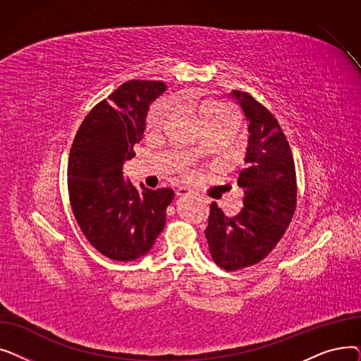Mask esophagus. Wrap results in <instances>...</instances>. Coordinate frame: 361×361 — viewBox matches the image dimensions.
Masks as SVG:
<instances>
[{"label":"esophagus","mask_w":361,"mask_h":361,"mask_svg":"<svg viewBox=\"0 0 361 361\" xmlns=\"http://www.w3.org/2000/svg\"><path fill=\"white\" fill-rule=\"evenodd\" d=\"M190 195H193L190 188H187V187H178L177 188V196H180V197H185V196H190Z\"/></svg>","instance_id":"1"}]
</instances>
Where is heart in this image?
Here are the masks:
<instances>
[{"label": "heart", "mask_w": 361, "mask_h": 361, "mask_svg": "<svg viewBox=\"0 0 361 361\" xmlns=\"http://www.w3.org/2000/svg\"><path fill=\"white\" fill-rule=\"evenodd\" d=\"M174 104L177 105H188L195 112L203 127L212 126V124H221V123H235V114L233 109L222 102L214 101V99H206V101H197L193 97H187L183 99H176ZM171 104L165 99H159L152 104L146 114V126L154 128L161 127L165 120L169 116ZM196 154L200 152V147H196Z\"/></svg>", "instance_id": "obj_1"}]
</instances>
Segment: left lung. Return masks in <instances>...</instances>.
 I'll list each match as a JSON object with an SVG mask.
<instances>
[{"label":"left lung","mask_w":361,"mask_h":361,"mask_svg":"<svg viewBox=\"0 0 361 361\" xmlns=\"http://www.w3.org/2000/svg\"><path fill=\"white\" fill-rule=\"evenodd\" d=\"M249 123L244 190L240 214L228 218L214 202L204 235L214 262L225 271L252 267L267 257L286 234L297 204L295 165L290 143L272 116L252 94L234 90Z\"/></svg>","instance_id":"left-lung-1"}]
</instances>
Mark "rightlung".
I'll list each match as a JSON object with an SVG mask.
<instances>
[{"instance_id":"obj_1","label":"right lung","mask_w":361,"mask_h":361,"mask_svg":"<svg viewBox=\"0 0 361 361\" xmlns=\"http://www.w3.org/2000/svg\"><path fill=\"white\" fill-rule=\"evenodd\" d=\"M164 90L161 80L123 83L89 111L70 149L74 218L93 247L112 260H135L152 249L174 197L173 188H137L123 178V166L142 139L147 106Z\"/></svg>"}]
</instances>
